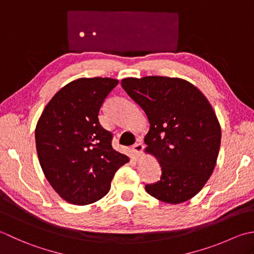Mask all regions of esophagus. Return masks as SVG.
Wrapping results in <instances>:
<instances>
[{
    "instance_id": "1",
    "label": "esophagus",
    "mask_w": 254,
    "mask_h": 254,
    "mask_svg": "<svg viewBox=\"0 0 254 254\" xmlns=\"http://www.w3.org/2000/svg\"><path fill=\"white\" fill-rule=\"evenodd\" d=\"M142 150H143V144L141 142H136L131 147V151H132L134 157L140 156L141 152H142Z\"/></svg>"
}]
</instances>
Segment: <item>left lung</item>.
Here are the masks:
<instances>
[{
    "instance_id": "left-lung-1",
    "label": "left lung",
    "mask_w": 254,
    "mask_h": 254,
    "mask_svg": "<svg viewBox=\"0 0 254 254\" xmlns=\"http://www.w3.org/2000/svg\"><path fill=\"white\" fill-rule=\"evenodd\" d=\"M123 89L147 114L146 152L161 167L147 193L169 204L190 199L203 189L218 157L221 129L210 103L197 87L179 77H126Z\"/></svg>"
}]
</instances>
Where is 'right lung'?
Instances as JSON below:
<instances>
[{"mask_svg": "<svg viewBox=\"0 0 254 254\" xmlns=\"http://www.w3.org/2000/svg\"><path fill=\"white\" fill-rule=\"evenodd\" d=\"M118 84L111 77H81L57 92L35 129L40 167L61 198L87 205L108 193L116 171L129 162L112 147L98 113Z\"/></svg>", "mask_w": 254, "mask_h": 254, "instance_id": "add662e5", "label": "right lung"}]
</instances>
